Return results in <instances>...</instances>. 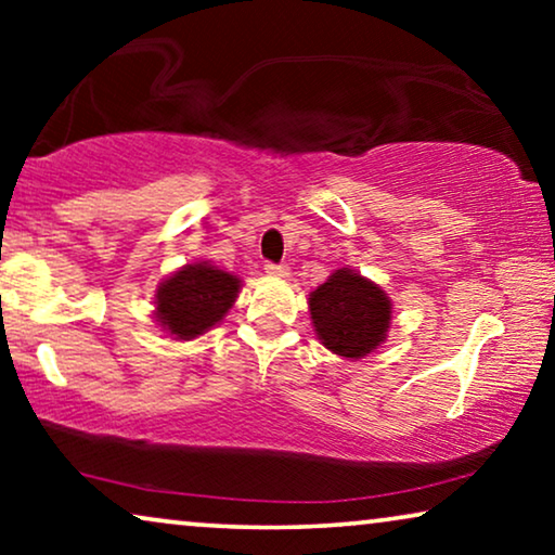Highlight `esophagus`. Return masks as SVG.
<instances>
[{"mask_svg": "<svg viewBox=\"0 0 555 555\" xmlns=\"http://www.w3.org/2000/svg\"><path fill=\"white\" fill-rule=\"evenodd\" d=\"M264 272H268L270 278H287V275H291V268H287V264L268 262V264H264Z\"/></svg>", "mask_w": 555, "mask_h": 555, "instance_id": "obj_1", "label": "esophagus"}]
</instances>
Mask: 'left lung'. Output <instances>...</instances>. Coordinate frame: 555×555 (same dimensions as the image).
Instances as JSON below:
<instances>
[{"label":"left lung","instance_id":"8db88e82","mask_svg":"<svg viewBox=\"0 0 555 555\" xmlns=\"http://www.w3.org/2000/svg\"><path fill=\"white\" fill-rule=\"evenodd\" d=\"M318 340L344 359H363L386 340L391 300L351 268H340L308 298Z\"/></svg>","mask_w":555,"mask_h":555}]
</instances>
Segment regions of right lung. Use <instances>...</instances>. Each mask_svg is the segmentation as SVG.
I'll list each match as a JSON object with an SVG mask.
<instances>
[{
	"mask_svg": "<svg viewBox=\"0 0 555 555\" xmlns=\"http://www.w3.org/2000/svg\"><path fill=\"white\" fill-rule=\"evenodd\" d=\"M242 280L209 262L173 272L156 291V321L177 340H192L222 321L237 298Z\"/></svg>",
	"mask_w": 555,
	"mask_h": 555,
	"instance_id": "right-lung-1",
	"label": "right lung"
}]
</instances>
